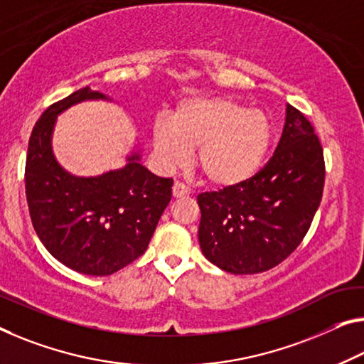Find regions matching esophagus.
Wrapping results in <instances>:
<instances>
[{"label": "esophagus", "mask_w": 364, "mask_h": 364, "mask_svg": "<svg viewBox=\"0 0 364 364\" xmlns=\"http://www.w3.org/2000/svg\"><path fill=\"white\" fill-rule=\"evenodd\" d=\"M190 195V190L183 186L181 182H176L174 186H172V197L174 198H186Z\"/></svg>", "instance_id": "1"}]
</instances>
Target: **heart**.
<instances>
[{"label": "heart", "mask_w": 364, "mask_h": 364, "mask_svg": "<svg viewBox=\"0 0 364 364\" xmlns=\"http://www.w3.org/2000/svg\"><path fill=\"white\" fill-rule=\"evenodd\" d=\"M272 124L265 114L249 110L236 100L220 96L183 99L172 112L171 124L153 125V146L167 167L186 163L195 149V166L205 181L220 190L249 182L272 144Z\"/></svg>", "instance_id": "b5f03b06"}]
</instances>
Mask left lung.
Instances as JSON below:
<instances>
[{"mask_svg":"<svg viewBox=\"0 0 364 364\" xmlns=\"http://www.w3.org/2000/svg\"><path fill=\"white\" fill-rule=\"evenodd\" d=\"M323 178V151L314 128L287 104L282 138L264 169L244 186L197 197L201 252L234 275L282 264L309 231Z\"/></svg>","mask_w":364,"mask_h":364,"instance_id":"obj_1","label":"left lung"}]
</instances>
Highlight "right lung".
Returning a JSON list of instances; mask_svg holds the SVG:
<instances>
[{"mask_svg": "<svg viewBox=\"0 0 364 364\" xmlns=\"http://www.w3.org/2000/svg\"><path fill=\"white\" fill-rule=\"evenodd\" d=\"M85 100H112L86 86L43 112L26 161V197L33 229L55 259L82 275L105 277L144 254L172 197V178L149 172L132 151L120 169L70 174L55 158L57 117Z\"/></svg>", "mask_w": 364, "mask_h": 364, "instance_id": "add662e5", "label": "right lung"}]
</instances>
